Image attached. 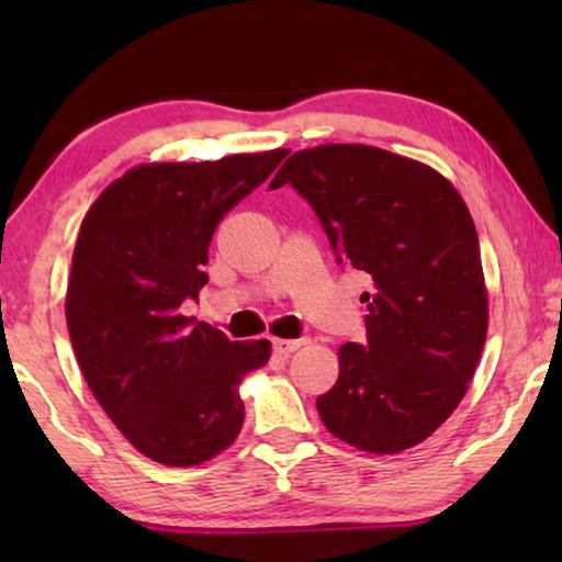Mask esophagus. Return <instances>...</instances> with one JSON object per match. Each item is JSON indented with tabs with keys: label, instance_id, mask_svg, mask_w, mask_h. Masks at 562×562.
<instances>
[{
	"label": "esophagus",
	"instance_id": "obj_1",
	"mask_svg": "<svg viewBox=\"0 0 562 562\" xmlns=\"http://www.w3.org/2000/svg\"><path fill=\"white\" fill-rule=\"evenodd\" d=\"M300 347H302L300 339H272L274 355H282V357L292 355V351H297Z\"/></svg>",
	"mask_w": 562,
	"mask_h": 562
}]
</instances>
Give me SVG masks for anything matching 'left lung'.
I'll use <instances>...</instances> for the list:
<instances>
[{
  "label": "left lung",
  "mask_w": 562,
  "mask_h": 562,
  "mask_svg": "<svg viewBox=\"0 0 562 562\" xmlns=\"http://www.w3.org/2000/svg\"><path fill=\"white\" fill-rule=\"evenodd\" d=\"M290 183L317 213L339 262L372 278L367 341L339 347V376L317 398L322 424L369 453H398L453 414L479 367L488 292L473 217L431 166L361 144L292 154Z\"/></svg>",
  "instance_id": "8db88e82"
}]
</instances>
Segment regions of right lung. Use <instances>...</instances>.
<instances>
[{"label":"right lung","instance_id":"obj_1","mask_svg":"<svg viewBox=\"0 0 562 562\" xmlns=\"http://www.w3.org/2000/svg\"><path fill=\"white\" fill-rule=\"evenodd\" d=\"M288 154L136 166L83 217L66 288L74 355L103 412L150 461L201 465L243 429L237 386L268 364L270 341H231L180 304L207 282L217 223Z\"/></svg>","mask_w":562,"mask_h":562}]
</instances>
